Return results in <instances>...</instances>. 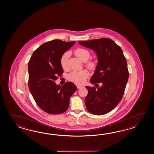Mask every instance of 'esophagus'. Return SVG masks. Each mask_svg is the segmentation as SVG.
<instances>
[{"label": "esophagus", "instance_id": "obj_1", "mask_svg": "<svg viewBox=\"0 0 154 154\" xmlns=\"http://www.w3.org/2000/svg\"><path fill=\"white\" fill-rule=\"evenodd\" d=\"M76 86H77V88H82V87L83 86H82V85H76Z\"/></svg>", "mask_w": 154, "mask_h": 154}]
</instances>
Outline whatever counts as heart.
<instances>
[{"mask_svg": "<svg viewBox=\"0 0 154 154\" xmlns=\"http://www.w3.org/2000/svg\"><path fill=\"white\" fill-rule=\"evenodd\" d=\"M74 54L79 59L82 61H86L90 57V53L87 50L83 48H77L74 51ZM69 57V53H65L60 58V65L63 69H66L68 67V59ZM90 68H93L95 66V64L93 62H88L86 64ZM89 75V73L86 70H83L79 72H72L69 76V80L77 84H82L85 82V79Z\"/></svg>", "mask_w": 154, "mask_h": 154, "instance_id": "heart-1", "label": "heart"}]
</instances>
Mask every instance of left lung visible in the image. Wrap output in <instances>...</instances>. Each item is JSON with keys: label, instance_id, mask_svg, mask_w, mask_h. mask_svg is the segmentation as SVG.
<instances>
[{"label": "left lung", "instance_id": "8db88e82", "mask_svg": "<svg viewBox=\"0 0 154 154\" xmlns=\"http://www.w3.org/2000/svg\"><path fill=\"white\" fill-rule=\"evenodd\" d=\"M79 43L96 53L98 63L90 82L102 84L97 88L86 86L88 91L85 98L86 107L93 115H105L117 106L124 94L129 78L127 60L121 47L109 38L79 41Z\"/></svg>", "mask_w": 154, "mask_h": 154}]
</instances>
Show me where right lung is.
<instances>
[{
	"mask_svg": "<svg viewBox=\"0 0 154 154\" xmlns=\"http://www.w3.org/2000/svg\"><path fill=\"white\" fill-rule=\"evenodd\" d=\"M75 43L60 39L45 43L34 51L29 59V91L39 108L49 114L66 112L69 107L70 97L77 89L71 82L63 86L55 82L58 76L63 72L60 58Z\"/></svg>",
	"mask_w": 154,
	"mask_h": 154,
	"instance_id": "add662e5",
	"label": "right lung"
}]
</instances>
